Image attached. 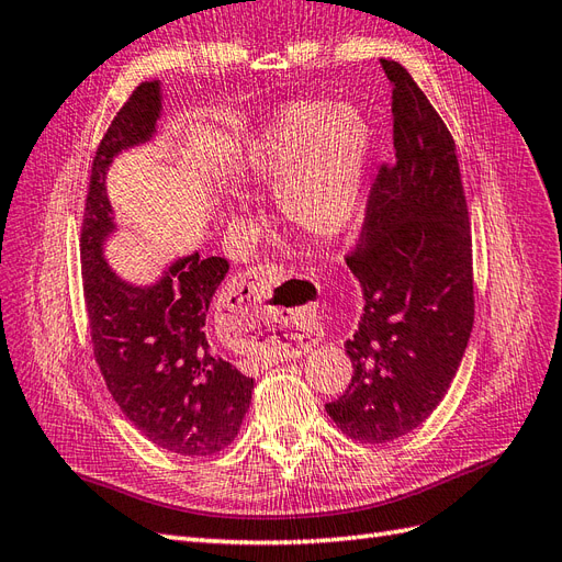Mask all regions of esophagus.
<instances>
[{"label":"esophagus","instance_id":"esophagus-1","mask_svg":"<svg viewBox=\"0 0 562 562\" xmlns=\"http://www.w3.org/2000/svg\"><path fill=\"white\" fill-rule=\"evenodd\" d=\"M283 274L285 271L279 265H260L246 269L244 274L234 279V288L229 293L232 305L226 307H229V324L238 342L267 338L269 342H277L283 350L291 352L302 347L305 330L297 324L302 305L277 307L267 302Z\"/></svg>","mask_w":562,"mask_h":562}]
</instances>
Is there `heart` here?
I'll return each instance as SVG.
<instances>
[{
  "mask_svg": "<svg viewBox=\"0 0 562 562\" xmlns=\"http://www.w3.org/2000/svg\"><path fill=\"white\" fill-rule=\"evenodd\" d=\"M371 154V127L355 105L285 103L255 136L246 168L277 187L281 217L302 234L333 238L355 220Z\"/></svg>",
  "mask_w": 562,
  "mask_h": 562,
  "instance_id": "b5f03b06",
  "label": "heart"
}]
</instances>
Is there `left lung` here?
I'll return each mask as SVG.
<instances>
[{
	"label": "left lung",
	"mask_w": 562,
	"mask_h": 562,
	"mask_svg": "<svg viewBox=\"0 0 562 562\" xmlns=\"http://www.w3.org/2000/svg\"><path fill=\"white\" fill-rule=\"evenodd\" d=\"M392 85L394 160L369 191L357 246L345 255L363 314L345 342L352 381L326 404L357 442L385 445L418 428L442 402L473 330V238L457 146L445 120L397 60Z\"/></svg>",
	"instance_id": "1"
}]
</instances>
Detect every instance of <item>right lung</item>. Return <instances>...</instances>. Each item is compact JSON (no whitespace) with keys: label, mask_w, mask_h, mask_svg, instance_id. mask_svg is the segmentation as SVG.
Here are the masks:
<instances>
[{"label":"right lung","mask_w":562,"mask_h":562,"mask_svg":"<svg viewBox=\"0 0 562 562\" xmlns=\"http://www.w3.org/2000/svg\"><path fill=\"white\" fill-rule=\"evenodd\" d=\"M158 115L160 87L142 82L97 148L80 226L89 338L105 387L136 430L181 457H210L234 442L252 400V378L212 352L205 326L229 262L193 252L160 283L134 288L101 257L113 232L105 170L120 150L150 139Z\"/></svg>","instance_id":"obj_1"}]
</instances>
